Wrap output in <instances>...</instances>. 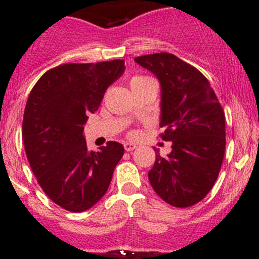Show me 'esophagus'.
Wrapping results in <instances>:
<instances>
[{"label": "esophagus", "mask_w": 259, "mask_h": 259, "mask_svg": "<svg viewBox=\"0 0 259 259\" xmlns=\"http://www.w3.org/2000/svg\"><path fill=\"white\" fill-rule=\"evenodd\" d=\"M135 148H137V145L133 144V143H125V144H124L125 151H133Z\"/></svg>", "instance_id": "1"}]
</instances>
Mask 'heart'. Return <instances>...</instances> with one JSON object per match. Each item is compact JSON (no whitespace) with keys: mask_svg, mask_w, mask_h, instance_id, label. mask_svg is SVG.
<instances>
[{"mask_svg":"<svg viewBox=\"0 0 259 259\" xmlns=\"http://www.w3.org/2000/svg\"><path fill=\"white\" fill-rule=\"evenodd\" d=\"M148 80H151V79L148 76H134L132 80H130V88H132V86H134L135 83L144 82V81H148Z\"/></svg>","mask_w":259,"mask_h":259,"instance_id":"b5f03b06","label":"heart"}]
</instances>
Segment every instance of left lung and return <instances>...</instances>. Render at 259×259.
Returning <instances> with one entry per match:
<instances>
[{
    "instance_id": "obj_1",
    "label": "left lung",
    "mask_w": 259,
    "mask_h": 259,
    "mask_svg": "<svg viewBox=\"0 0 259 259\" xmlns=\"http://www.w3.org/2000/svg\"><path fill=\"white\" fill-rule=\"evenodd\" d=\"M160 82L161 139L171 151L156 159L148 177L168 204H197L213 188L226 150V116L207 77L168 52L135 57Z\"/></svg>"
}]
</instances>
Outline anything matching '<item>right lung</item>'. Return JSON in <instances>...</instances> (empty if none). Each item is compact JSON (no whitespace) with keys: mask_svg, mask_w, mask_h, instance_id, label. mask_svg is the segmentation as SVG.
Masks as SVG:
<instances>
[{"mask_svg":"<svg viewBox=\"0 0 259 259\" xmlns=\"http://www.w3.org/2000/svg\"><path fill=\"white\" fill-rule=\"evenodd\" d=\"M125 71L124 60L65 64L35 83L26 103L22 139L31 169L46 195L69 211H85L108 190L124 146L108 142L89 151L88 115Z\"/></svg>","mask_w":259,"mask_h":259,"instance_id":"obj_1","label":"right lung"}]
</instances>
